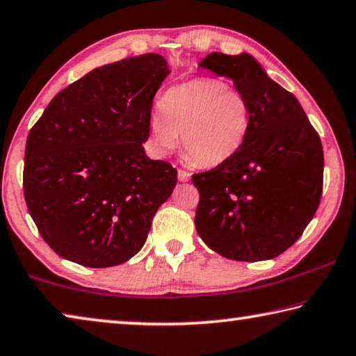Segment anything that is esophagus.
I'll use <instances>...</instances> for the list:
<instances>
[{
    "label": "esophagus",
    "instance_id": "34e87169",
    "mask_svg": "<svg viewBox=\"0 0 356 356\" xmlns=\"http://www.w3.org/2000/svg\"><path fill=\"white\" fill-rule=\"evenodd\" d=\"M177 177H179L180 182H188L190 177H191V174L184 171V170H179V171H177Z\"/></svg>",
    "mask_w": 356,
    "mask_h": 356
}]
</instances>
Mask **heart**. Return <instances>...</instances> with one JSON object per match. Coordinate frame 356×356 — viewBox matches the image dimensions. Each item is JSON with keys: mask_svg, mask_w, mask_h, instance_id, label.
Masks as SVG:
<instances>
[{"mask_svg": "<svg viewBox=\"0 0 356 356\" xmlns=\"http://www.w3.org/2000/svg\"><path fill=\"white\" fill-rule=\"evenodd\" d=\"M251 108L245 95L218 78H193L168 89L149 116L150 143L165 154L182 144L190 160L212 168L238 152L246 140Z\"/></svg>", "mask_w": 356, "mask_h": 356, "instance_id": "1", "label": "heart"}]
</instances>
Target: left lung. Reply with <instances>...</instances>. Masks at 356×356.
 <instances>
[{
  "label": "left lung",
  "instance_id": "8db88e82",
  "mask_svg": "<svg viewBox=\"0 0 356 356\" xmlns=\"http://www.w3.org/2000/svg\"><path fill=\"white\" fill-rule=\"evenodd\" d=\"M200 65L234 81L248 100L251 122L236 155L193 174L200 190L196 231L222 257L273 259L297 242L321 202V138L297 97L248 53L213 51Z\"/></svg>",
  "mask_w": 356,
  "mask_h": 356
}]
</instances>
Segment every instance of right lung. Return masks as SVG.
<instances>
[{
    "instance_id": "obj_1",
    "label": "right lung",
    "mask_w": 356,
    "mask_h": 356,
    "mask_svg": "<svg viewBox=\"0 0 356 356\" xmlns=\"http://www.w3.org/2000/svg\"><path fill=\"white\" fill-rule=\"evenodd\" d=\"M171 74L156 53L105 64L58 92L26 140L23 190L42 238L67 261L104 268L146 243L177 170L143 143Z\"/></svg>"
}]
</instances>
